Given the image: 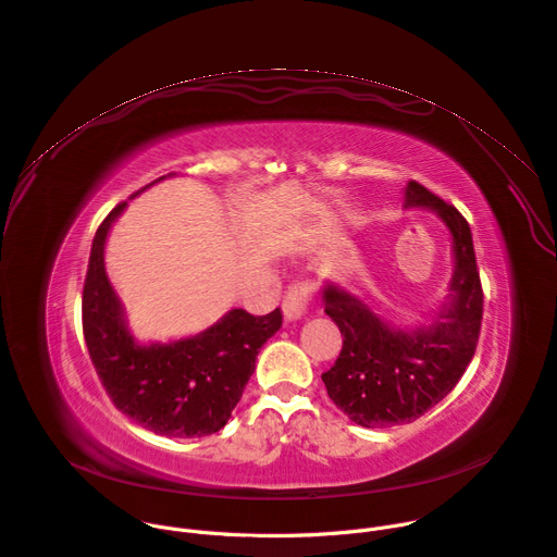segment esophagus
Wrapping results in <instances>:
<instances>
[{"mask_svg": "<svg viewBox=\"0 0 557 557\" xmlns=\"http://www.w3.org/2000/svg\"><path fill=\"white\" fill-rule=\"evenodd\" d=\"M311 297H313V284H309V282H295L286 290L284 301H282V311H284L286 322H295V320H299L301 315H305L309 305H311Z\"/></svg>", "mask_w": 557, "mask_h": 557, "instance_id": "34e87169", "label": "esophagus"}]
</instances>
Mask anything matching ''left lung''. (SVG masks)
Returning <instances> with one entry per match:
<instances>
[{
    "label": "left lung",
    "instance_id": "left-lung-1",
    "mask_svg": "<svg viewBox=\"0 0 557 557\" xmlns=\"http://www.w3.org/2000/svg\"><path fill=\"white\" fill-rule=\"evenodd\" d=\"M404 207L431 209L453 237L450 293L437 318L401 331L337 284L322 290L324 313L344 335L339 358L322 380L335 407L367 429L409 424L433 409L465 375L482 326L484 295L469 222L418 182H409Z\"/></svg>",
    "mask_w": 557,
    "mask_h": 557
}]
</instances>
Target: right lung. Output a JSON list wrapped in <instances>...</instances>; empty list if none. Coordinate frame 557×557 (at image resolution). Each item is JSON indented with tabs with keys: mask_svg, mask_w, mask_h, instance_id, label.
Returning a JSON list of instances; mask_svg holds the SVG:
<instances>
[{
	"mask_svg": "<svg viewBox=\"0 0 557 557\" xmlns=\"http://www.w3.org/2000/svg\"><path fill=\"white\" fill-rule=\"evenodd\" d=\"M124 209L126 201L99 224L88 258L82 326L92 367L115 407L139 426L166 437L218 433L256 371L260 348L280 331L282 311L250 315L233 309L199 335L135 342L104 269V244Z\"/></svg>",
	"mask_w": 557,
	"mask_h": 557,
	"instance_id": "right-lung-1",
	"label": "right lung"
}]
</instances>
